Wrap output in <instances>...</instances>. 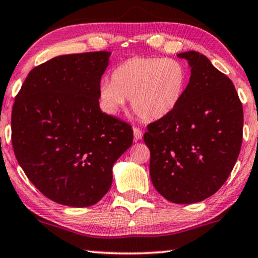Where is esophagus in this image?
<instances>
[{
  "label": "esophagus",
  "instance_id": "1",
  "mask_svg": "<svg viewBox=\"0 0 258 258\" xmlns=\"http://www.w3.org/2000/svg\"><path fill=\"white\" fill-rule=\"evenodd\" d=\"M133 132H134V139H135V141L142 140V137H143V132H142V130L139 129V128H134Z\"/></svg>",
  "mask_w": 258,
  "mask_h": 258
}]
</instances>
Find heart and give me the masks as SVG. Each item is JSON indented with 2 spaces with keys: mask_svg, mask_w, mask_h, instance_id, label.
I'll use <instances>...</instances> for the list:
<instances>
[{
  "mask_svg": "<svg viewBox=\"0 0 258 258\" xmlns=\"http://www.w3.org/2000/svg\"><path fill=\"white\" fill-rule=\"evenodd\" d=\"M186 81V70L177 59L136 56L116 67L111 82L101 83L100 101L105 111L115 115L130 98L139 117L158 121L177 108Z\"/></svg>",
  "mask_w": 258,
  "mask_h": 258,
  "instance_id": "1",
  "label": "heart"
}]
</instances>
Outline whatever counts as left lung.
Returning a JSON list of instances; mask_svg holds the SVG:
<instances>
[{
  "instance_id": "obj_1",
  "label": "left lung",
  "mask_w": 258,
  "mask_h": 258,
  "mask_svg": "<svg viewBox=\"0 0 258 258\" xmlns=\"http://www.w3.org/2000/svg\"><path fill=\"white\" fill-rule=\"evenodd\" d=\"M190 80L177 108L148 125L150 178L165 200L191 204L214 195L230 175L242 146L243 108L234 83L210 59L190 50Z\"/></svg>"
}]
</instances>
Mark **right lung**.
Segmentation results:
<instances>
[{
    "mask_svg": "<svg viewBox=\"0 0 258 258\" xmlns=\"http://www.w3.org/2000/svg\"><path fill=\"white\" fill-rule=\"evenodd\" d=\"M110 51L62 55L28 74L15 98L12 141L29 181L63 206L96 204L112 167L133 144V129L102 112L100 82Z\"/></svg>",
    "mask_w": 258,
    "mask_h": 258,
    "instance_id": "right-lung-1",
    "label": "right lung"
}]
</instances>
